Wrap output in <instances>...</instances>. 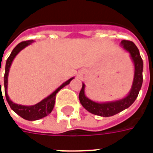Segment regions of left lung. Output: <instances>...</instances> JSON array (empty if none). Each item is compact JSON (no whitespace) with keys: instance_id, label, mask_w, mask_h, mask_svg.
I'll return each mask as SVG.
<instances>
[{"instance_id":"obj_1","label":"left lung","mask_w":153,"mask_h":153,"mask_svg":"<svg viewBox=\"0 0 153 153\" xmlns=\"http://www.w3.org/2000/svg\"><path fill=\"white\" fill-rule=\"evenodd\" d=\"M121 46L125 50L129 52L132 60L134 64V78L131 91L129 92L128 96L121 100L112 102L97 103L88 99L85 96L84 93L85 85L84 83H83V86L79 95V98L82 106L92 114L103 116V117H109L115 114H118L119 112L129 107L134 102L138 95V93L141 89L142 83H143V62L139 54V51L138 47H136V45L131 41L123 40L121 42Z\"/></svg>"}]
</instances>
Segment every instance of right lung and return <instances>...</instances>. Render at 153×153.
I'll use <instances>...</instances> for the list:
<instances>
[{
	"label": "right lung",
	"mask_w": 153,
	"mask_h": 153,
	"mask_svg": "<svg viewBox=\"0 0 153 153\" xmlns=\"http://www.w3.org/2000/svg\"><path fill=\"white\" fill-rule=\"evenodd\" d=\"M33 41L28 40V41H24L21 42L20 43H19L16 47L13 49L12 52L8 57V59L6 60V64H5V75H4V86H5V98L9 105L10 106L14 111L16 114H18L19 116H21L22 118L25 119L27 120H37L39 119H42L49 115L54 108V105H55V102H56V93L60 91L63 87H65L67 84L70 83V81L73 79L74 78H71L69 80H67L66 82L60 85L58 88H57L55 92L51 93V95L44 98L42 101H41L40 102L36 104L34 106H21V105H18L15 104L13 102H11L10 98H9L8 94H7V84H8V74L9 70H10V67L11 65V63L14 58L16 56V55L22 50L24 49L25 47H27L28 45L31 44ZM1 68V66H0ZM0 87H1V81H0Z\"/></svg>",
	"instance_id": "obj_1"
}]
</instances>
